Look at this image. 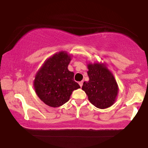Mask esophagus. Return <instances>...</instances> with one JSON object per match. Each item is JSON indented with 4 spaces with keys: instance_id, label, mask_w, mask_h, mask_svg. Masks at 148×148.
Returning a JSON list of instances; mask_svg holds the SVG:
<instances>
[{
    "instance_id": "1",
    "label": "esophagus",
    "mask_w": 148,
    "mask_h": 148,
    "mask_svg": "<svg viewBox=\"0 0 148 148\" xmlns=\"http://www.w3.org/2000/svg\"><path fill=\"white\" fill-rule=\"evenodd\" d=\"M79 85H80V87H82V85H83V81H81V82H79Z\"/></svg>"
}]
</instances>
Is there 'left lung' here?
I'll use <instances>...</instances> for the list:
<instances>
[{
	"instance_id": "8db88e82",
	"label": "left lung",
	"mask_w": 148,
	"mask_h": 148,
	"mask_svg": "<svg viewBox=\"0 0 148 148\" xmlns=\"http://www.w3.org/2000/svg\"><path fill=\"white\" fill-rule=\"evenodd\" d=\"M88 69L89 81L84 82L82 89L96 107L103 109L111 107L119 90L113 74L104 64H89Z\"/></svg>"
}]
</instances>
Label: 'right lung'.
<instances>
[{
  "label": "right lung",
  "instance_id": "obj_1",
  "mask_svg": "<svg viewBox=\"0 0 148 148\" xmlns=\"http://www.w3.org/2000/svg\"><path fill=\"white\" fill-rule=\"evenodd\" d=\"M70 60L66 51H60L48 58L35 75V92L49 107L63 105L69 101L73 90L80 88L74 80V72L68 69Z\"/></svg>",
  "mask_w": 148,
  "mask_h": 148
}]
</instances>
